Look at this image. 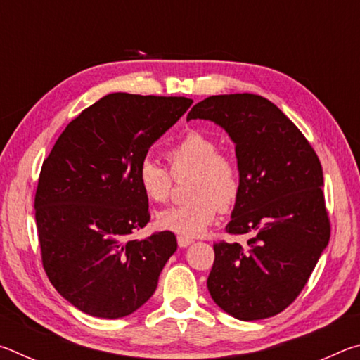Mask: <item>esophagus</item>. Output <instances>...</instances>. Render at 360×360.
<instances>
[{
	"label": "esophagus",
	"mask_w": 360,
	"mask_h": 360,
	"mask_svg": "<svg viewBox=\"0 0 360 360\" xmlns=\"http://www.w3.org/2000/svg\"><path fill=\"white\" fill-rule=\"evenodd\" d=\"M178 245H179V248H187L188 245H192V240L184 238V236H178Z\"/></svg>",
	"instance_id": "esophagus-1"
}]
</instances>
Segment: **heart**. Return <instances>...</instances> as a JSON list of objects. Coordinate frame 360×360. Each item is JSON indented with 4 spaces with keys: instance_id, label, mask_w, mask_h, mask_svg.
Wrapping results in <instances>:
<instances>
[{
    "instance_id": "b5f03b06",
    "label": "heart",
    "mask_w": 360,
    "mask_h": 360,
    "mask_svg": "<svg viewBox=\"0 0 360 360\" xmlns=\"http://www.w3.org/2000/svg\"><path fill=\"white\" fill-rule=\"evenodd\" d=\"M219 143L208 133L191 130L167 149L173 176L193 174L188 187L192 202L178 205L157 214L162 230L195 238L203 235L216 219L217 208H233L241 192L240 167L233 158L219 152ZM138 186L150 203H165L172 195L173 178L165 167L152 158H143L136 173Z\"/></svg>"
}]
</instances>
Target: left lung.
Wrapping results in <instances>:
<instances>
[{
    "label": "left lung",
    "instance_id": "left-lung-1",
    "mask_svg": "<svg viewBox=\"0 0 360 360\" xmlns=\"http://www.w3.org/2000/svg\"><path fill=\"white\" fill-rule=\"evenodd\" d=\"M192 119L214 122L235 144L241 192L225 230L248 238L216 243L208 290L236 319L271 318L300 294L330 238L321 162L264 96H208L191 109Z\"/></svg>",
    "mask_w": 360,
    "mask_h": 360
}]
</instances>
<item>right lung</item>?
I'll use <instances>...</instances> for the list:
<instances>
[{
	"label": "right lung",
	"instance_id": "add662e5",
	"mask_svg": "<svg viewBox=\"0 0 360 360\" xmlns=\"http://www.w3.org/2000/svg\"><path fill=\"white\" fill-rule=\"evenodd\" d=\"M192 103L103 96L70 122L42 163L34 197L42 265L58 294L82 313L119 319L136 311L178 249L168 230L131 238L150 219L136 173Z\"/></svg>",
	"mask_w": 360,
	"mask_h": 360
}]
</instances>
